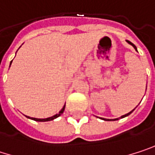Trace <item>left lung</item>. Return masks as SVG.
<instances>
[{
  "label": "left lung",
  "mask_w": 155,
  "mask_h": 155,
  "mask_svg": "<svg viewBox=\"0 0 155 155\" xmlns=\"http://www.w3.org/2000/svg\"><path fill=\"white\" fill-rule=\"evenodd\" d=\"M127 43H128L129 45H131L132 47H134V48H135V49H136V50L137 51V47H136V46H135V45H134L133 43H131V42H130V41H128V40H127ZM146 87H147V86H146ZM136 108H137V107H136ZM135 108H134L133 110H131L130 112H128L127 114H125V115L121 116V117H118V118H114V119H108V118H103V117H100V118H101V119H103V120H107V121H108H108H114V120H118L119 118H123V117H126L129 116V115H130V114H131V113H132V112H133V111L135 110Z\"/></svg>",
  "instance_id": "8db88e82"
}]
</instances>
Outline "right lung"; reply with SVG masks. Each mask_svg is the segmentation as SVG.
Returning <instances> with one entry per match:
<instances>
[{
  "instance_id": "right-lung-1",
  "label": "right lung",
  "mask_w": 155,
  "mask_h": 155,
  "mask_svg": "<svg viewBox=\"0 0 155 155\" xmlns=\"http://www.w3.org/2000/svg\"><path fill=\"white\" fill-rule=\"evenodd\" d=\"M12 61L11 62V64H12ZM10 66H11V65H10ZM64 108H65V104H64V106L63 107V108L59 111V113H58V114H55L54 116H52V117H47V118H36V117H28V116H26V117L30 118V119L35 120V121H38V122H47V121H51V120H54V118L58 117L59 116H61V115L63 114V112L64 111Z\"/></svg>"
}]
</instances>
